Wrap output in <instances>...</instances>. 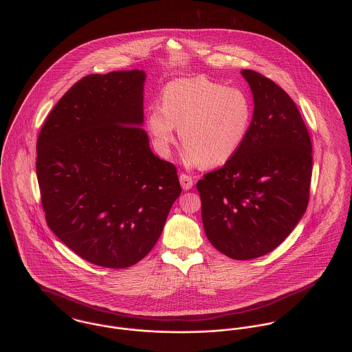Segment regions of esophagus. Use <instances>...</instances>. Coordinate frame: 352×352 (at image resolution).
Here are the masks:
<instances>
[{"mask_svg": "<svg viewBox=\"0 0 352 352\" xmlns=\"http://www.w3.org/2000/svg\"><path fill=\"white\" fill-rule=\"evenodd\" d=\"M180 184H182V187H183V190H191L192 186H193V179H192L191 176H188V175H186V173H182L180 175Z\"/></svg>", "mask_w": 352, "mask_h": 352, "instance_id": "obj_1", "label": "esophagus"}]
</instances>
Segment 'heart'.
Instances as JSON below:
<instances>
[{
  "label": "heart",
  "instance_id": "heart-1",
  "mask_svg": "<svg viewBox=\"0 0 352 352\" xmlns=\"http://www.w3.org/2000/svg\"><path fill=\"white\" fill-rule=\"evenodd\" d=\"M252 120L253 106L245 91L200 75L169 82L161 106L149 107L146 126L161 156L169 155L177 128L188 165L219 166L238 153Z\"/></svg>",
  "mask_w": 352,
  "mask_h": 352
}]
</instances>
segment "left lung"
Returning <instances> with one entry per match:
<instances>
[{"label":"left lung","instance_id":"1","mask_svg":"<svg viewBox=\"0 0 352 352\" xmlns=\"http://www.w3.org/2000/svg\"><path fill=\"white\" fill-rule=\"evenodd\" d=\"M254 111L248 137L222 168L197 182L211 245L232 259L265 256L304 215L312 177V142L293 99L273 80L242 69Z\"/></svg>","mask_w":352,"mask_h":352}]
</instances>
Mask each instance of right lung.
<instances>
[{
    "mask_svg": "<svg viewBox=\"0 0 352 352\" xmlns=\"http://www.w3.org/2000/svg\"><path fill=\"white\" fill-rule=\"evenodd\" d=\"M140 69L93 74L55 104L40 130L36 173L45 221L75 254L125 269L160 238L180 196L176 166L149 146Z\"/></svg>",
    "mask_w": 352,
    "mask_h": 352,
    "instance_id": "add662e5",
    "label": "right lung"
}]
</instances>
